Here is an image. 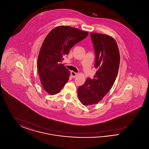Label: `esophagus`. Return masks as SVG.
Here are the masks:
<instances>
[{
  "label": "esophagus",
  "instance_id": "34e87169",
  "mask_svg": "<svg viewBox=\"0 0 149 149\" xmlns=\"http://www.w3.org/2000/svg\"><path fill=\"white\" fill-rule=\"evenodd\" d=\"M70 74H71V77H73V78H75L77 76V73H76V72H75L72 71L70 72Z\"/></svg>",
  "mask_w": 149,
  "mask_h": 149
}]
</instances>
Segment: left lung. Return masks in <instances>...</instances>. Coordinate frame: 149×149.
<instances>
[{
    "instance_id": "obj_1",
    "label": "left lung",
    "mask_w": 149,
    "mask_h": 149,
    "mask_svg": "<svg viewBox=\"0 0 149 149\" xmlns=\"http://www.w3.org/2000/svg\"><path fill=\"white\" fill-rule=\"evenodd\" d=\"M95 55L94 66L97 71L78 89V98L85 106L99 102L109 92L117 78L120 55L117 44L109 36L91 33Z\"/></svg>"
}]
</instances>
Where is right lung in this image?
I'll return each mask as SVG.
<instances>
[{
    "mask_svg": "<svg viewBox=\"0 0 149 149\" xmlns=\"http://www.w3.org/2000/svg\"><path fill=\"white\" fill-rule=\"evenodd\" d=\"M88 35V32L79 29L60 26L46 37L38 54L37 68L41 82L46 92L51 95L57 94L68 82L70 71L60 63L71 47Z\"/></svg>",
    "mask_w": 149,
    "mask_h": 149,
    "instance_id": "right-lung-1",
    "label": "right lung"
}]
</instances>
